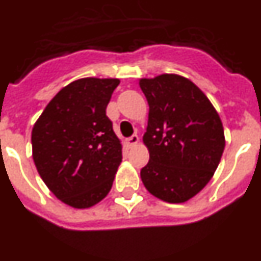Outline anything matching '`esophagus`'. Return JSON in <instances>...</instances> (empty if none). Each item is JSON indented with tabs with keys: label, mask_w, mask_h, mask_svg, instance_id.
<instances>
[{
	"label": "esophagus",
	"mask_w": 261,
	"mask_h": 261,
	"mask_svg": "<svg viewBox=\"0 0 261 261\" xmlns=\"http://www.w3.org/2000/svg\"><path fill=\"white\" fill-rule=\"evenodd\" d=\"M138 142H139V137H138L137 134L131 135L130 138H127V139H126L127 147H133V146H135V144H137Z\"/></svg>",
	"instance_id": "34e87169"
}]
</instances>
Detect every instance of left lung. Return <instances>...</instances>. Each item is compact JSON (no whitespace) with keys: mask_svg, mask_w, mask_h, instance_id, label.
Returning <instances> with one entry per match:
<instances>
[{"mask_svg":"<svg viewBox=\"0 0 261 261\" xmlns=\"http://www.w3.org/2000/svg\"><path fill=\"white\" fill-rule=\"evenodd\" d=\"M148 102L143 142L150 161L141 170L144 187L168 203H183L201 191L224 151L219 114L191 81L175 74L141 80Z\"/></svg>","mask_w":261,"mask_h":261,"instance_id":"8db88e82","label":"left lung"}]
</instances>
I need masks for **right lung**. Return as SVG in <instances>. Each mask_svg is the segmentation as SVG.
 Masks as SVG:
<instances>
[{"instance_id": "1", "label": "right lung", "mask_w": 261, "mask_h": 261, "mask_svg": "<svg viewBox=\"0 0 261 261\" xmlns=\"http://www.w3.org/2000/svg\"><path fill=\"white\" fill-rule=\"evenodd\" d=\"M119 80L83 78L63 87L32 131L33 159L50 191L74 208L109 194L122 146L106 115Z\"/></svg>"}]
</instances>
